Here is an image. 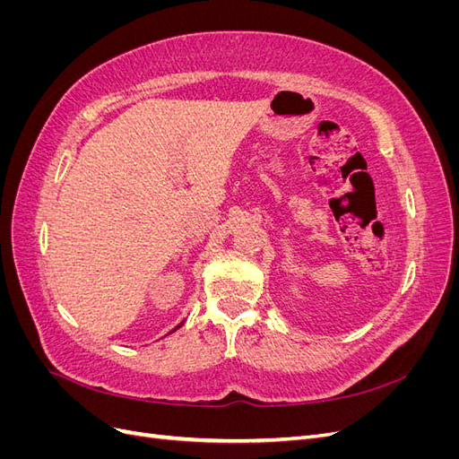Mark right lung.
I'll use <instances>...</instances> for the list:
<instances>
[{"instance_id":"1","label":"right lung","mask_w":459,"mask_h":459,"mask_svg":"<svg viewBox=\"0 0 459 459\" xmlns=\"http://www.w3.org/2000/svg\"><path fill=\"white\" fill-rule=\"evenodd\" d=\"M182 325H184V322H182V324H178V325H176V327H174V329H172V331H176V329H179V327H182ZM172 331H170V333H172Z\"/></svg>"}]
</instances>
